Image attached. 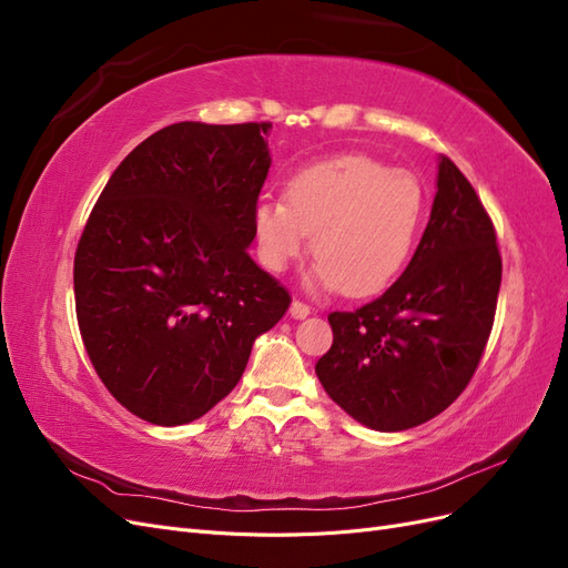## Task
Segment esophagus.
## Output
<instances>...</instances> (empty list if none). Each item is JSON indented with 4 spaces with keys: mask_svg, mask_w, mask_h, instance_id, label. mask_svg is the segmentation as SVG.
Wrapping results in <instances>:
<instances>
[{
    "mask_svg": "<svg viewBox=\"0 0 568 568\" xmlns=\"http://www.w3.org/2000/svg\"><path fill=\"white\" fill-rule=\"evenodd\" d=\"M288 313H291V317H294V320H303V317L311 315V305L303 303V301H294V303H291V307H288Z\"/></svg>",
    "mask_w": 568,
    "mask_h": 568,
    "instance_id": "1",
    "label": "esophagus"
}]
</instances>
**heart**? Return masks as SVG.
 <instances>
[{
	"mask_svg": "<svg viewBox=\"0 0 568 568\" xmlns=\"http://www.w3.org/2000/svg\"><path fill=\"white\" fill-rule=\"evenodd\" d=\"M424 215L426 194L415 175L348 153L301 168L286 182L284 201H257L253 232L272 272L296 263L313 234L317 282L363 298L403 272Z\"/></svg>",
	"mask_w": 568,
	"mask_h": 568,
	"instance_id": "1",
	"label": "heart"
}]
</instances>
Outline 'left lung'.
<instances>
[{
  "label": "left lung",
  "mask_w": 568,
  "mask_h": 568,
  "mask_svg": "<svg viewBox=\"0 0 568 568\" xmlns=\"http://www.w3.org/2000/svg\"><path fill=\"white\" fill-rule=\"evenodd\" d=\"M493 220L440 156L438 192L400 280L353 313H332L315 365L329 398L376 432L434 419L467 388L493 329L503 257Z\"/></svg>",
  "instance_id": "8db88e82"
}]
</instances>
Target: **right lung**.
I'll use <instances>...</instances> for the list:
<instances>
[{"label": "right lung", "mask_w": 568, "mask_h": 568, "mask_svg": "<svg viewBox=\"0 0 568 568\" xmlns=\"http://www.w3.org/2000/svg\"><path fill=\"white\" fill-rule=\"evenodd\" d=\"M270 128L184 120L153 132L84 225L73 265L80 336L109 393L144 422L203 417L288 311V291L248 255Z\"/></svg>", "instance_id": "right-lung-1"}]
</instances>
